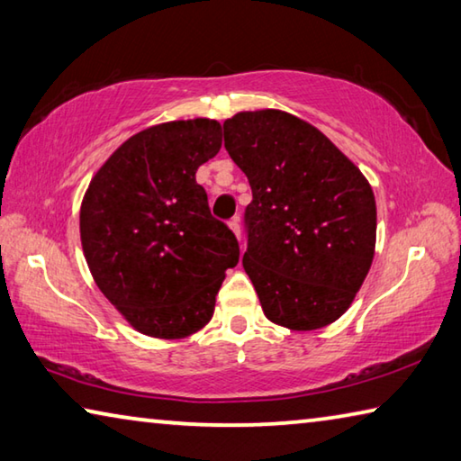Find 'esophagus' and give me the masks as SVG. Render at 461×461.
Instances as JSON below:
<instances>
[{"mask_svg": "<svg viewBox=\"0 0 461 461\" xmlns=\"http://www.w3.org/2000/svg\"><path fill=\"white\" fill-rule=\"evenodd\" d=\"M230 228H231V231L236 233L238 236V240L241 238V228H240V215H233L231 220H230Z\"/></svg>", "mask_w": 461, "mask_h": 461, "instance_id": "1", "label": "esophagus"}]
</instances>
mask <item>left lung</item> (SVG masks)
<instances>
[{"label": "left lung", "mask_w": 461, "mask_h": 461, "mask_svg": "<svg viewBox=\"0 0 461 461\" xmlns=\"http://www.w3.org/2000/svg\"><path fill=\"white\" fill-rule=\"evenodd\" d=\"M223 146L252 186L241 264L264 315L294 331L333 323L374 258L368 181L330 138L278 109L225 120Z\"/></svg>", "instance_id": "left-lung-1"}]
</instances>
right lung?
Masks as SVG:
<instances>
[{
	"instance_id": "add662e5",
	"label": "right lung",
	"mask_w": 461,
	"mask_h": 461,
	"mask_svg": "<svg viewBox=\"0 0 461 461\" xmlns=\"http://www.w3.org/2000/svg\"><path fill=\"white\" fill-rule=\"evenodd\" d=\"M215 120L168 122L126 140L93 176L81 205L89 270L109 303L152 338L178 339L213 315L233 231L215 220L197 168L220 152Z\"/></svg>"
}]
</instances>
